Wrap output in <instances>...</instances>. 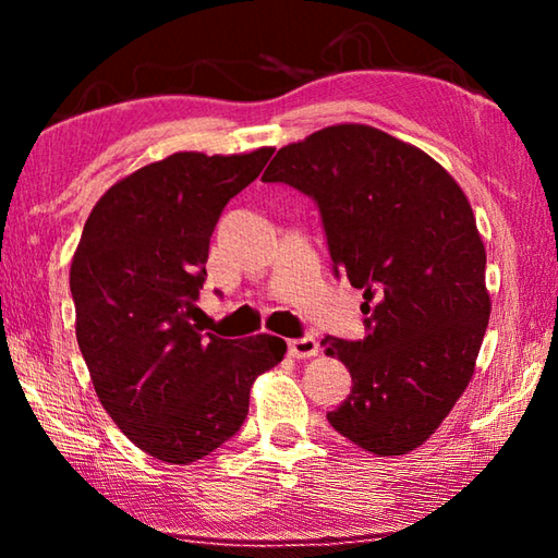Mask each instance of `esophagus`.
Wrapping results in <instances>:
<instances>
[{
	"label": "esophagus",
	"mask_w": 558,
	"mask_h": 558,
	"mask_svg": "<svg viewBox=\"0 0 558 558\" xmlns=\"http://www.w3.org/2000/svg\"><path fill=\"white\" fill-rule=\"evenodd\" d=\"M288 352H290V356H295V359H307V356H315L319 352V344H317L315 337L305 335V337L290 339Z\"/></svg>",
	"instance_id": "esophagus-1"
}]
</instances>
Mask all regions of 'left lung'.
I'll list each match as a JSON object with an SVG mask.
<instances>
[{
    "label": "left lung",
    "instance_id": "left-lung-1",
    "mask_svg": "<svg viewBox=\"0 0 558 558\" xmlns=\"http://www.w3.org/2000/svg\"><path fill=\"white\" fill-rule=\"evenodd\" d=\"M263 182L315 202L335 276L364 290L366 337L319 342L352 374L327 421L374 456L423 446L470 384L489 319L468 196L436 159L369 125L278 149Z\"/></svg>",
    "mask_w": 558,
    "mask_h": 558
}]
</instances>
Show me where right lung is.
<instances>
[{
    "label": "right lung",
    "mask_w": 558,
    "mask_h": 558,
    "mask_svg": "<svg viewBox=\"0 0 558 558\" xmlns=\"http://www.w3.org/2000/svg\"><path fill=\"white\" fill-rule=\"evenodd\" d=\"M270 155H169L112 184L83 226L71 263L81 354L102 409L162 462L189 465L233 438L256 376L288 349L192 323L223 206Z\"/></svg>",
    "instance_id": "right-lung-1"
}]
</instances>
